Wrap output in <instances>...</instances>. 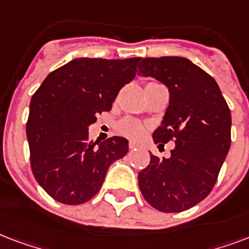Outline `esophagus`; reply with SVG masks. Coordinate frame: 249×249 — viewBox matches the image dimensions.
Instances as JSON below:
<instances>
[{"label": "esophagus", "instance_id": "1", "mask_svg": "<svg viewBox=\"0 0 249 249\" xmlns=\"http://www.w3.org/2000/svg\"><path fill=\"white\" fill-rule=\"evenodd\" d=\"M128 148H130L131 151H134V149H136V148H138V144H135V142H131L130 144H128Z\"/></svg>", "mask_w": 249, "mask_h": 249}]
</instances>
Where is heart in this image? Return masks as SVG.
Here are the masks:
<instances>
[{
	"mask_svg": "<svg viewBox=\"0 0 249 249\" xmlns=\"http://www.w3.org/2000/svg\"><path fill=\"white\" fill-rule=\"evenodd\" d=\"M117 130L119 134L124 135L127 138L132 139V140H139L145 135L148 126L138 119L126 118L117 124Z\"/></svg>",
	"mask_w": 249,
	"mask_h": 249,
	"instance_id": "1",
	"label": "heart"
}]
</instances>
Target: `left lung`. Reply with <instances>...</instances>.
<instances>
[{
  "label": "left lung",
  "instance_id": "1",
  "mask_svg": "<svg viewBox=\"0 0 249 249\" xmlns=\"http://www.w3.org/2000/svg\"><path fill=\"white\" fill-rule=\"evenodd\" d=\"M138 75L169 88L170 101L153 132L156 144L174 140L170 159L151 156L139 187L152 207L179 213L213 190L231 144V113L215 80L183 57L140 58Z\"/></svg>",
  "mask_w": 249,
  "mask_h": 249
}]
</instances>
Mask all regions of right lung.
<instances>
[{
	"mask_svg": "<svg viewBox=\"0 0 249 249\" xmlns=\"http://www.w3.org/2000/svg\"><path fill=\"white\" fill-rule=\"evenodd\" d=\"M140 58H76L52 71L31 98L26 132L31 169L46 194L78 205L97 194L111 163L128 152L127 139H88L96 115L109 111Z\"/></svg>",
	"mask_w": 249,
	"mask_h": 249,
	"instance_id": "add662e5",
	"label": "right lung"
}]
</instances>
